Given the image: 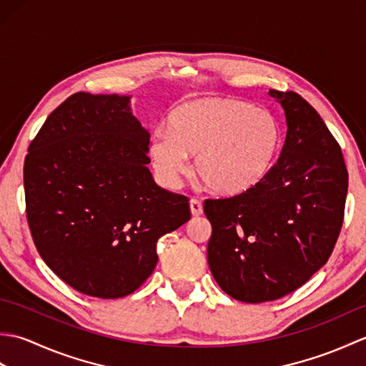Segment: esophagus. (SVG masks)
Instances as JSON below:
<instances>
[{"label":"esophagus","instance_id":"1","mask_svg":"<svg viewBox=\"0 0 366 366\" xmlns=\"http://www.w3.org/2000/svg\"><path fill=\"white\" fill-rule=\"evenodd\" d=\"M190 211H192V215L193 217H199L201 214H203V204H201V201L198 199H190Z\"/></svg>","mask_w":366,"mask_h":366}]
</instances>
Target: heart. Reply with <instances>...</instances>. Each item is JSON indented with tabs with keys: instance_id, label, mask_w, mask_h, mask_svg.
Returning <instances> with one entry per match:
<instances>
[{
	"instance_id": "b5f03b06",
	"label": "heart",
	"mask_w": 366,
	"mask_h": 366,
	"mask_svg": "<svg viewBox=\"0 0 366 366\" xmlns=\"http://www.w3.org/2000/svg\"><path fill=\"white\" fill-rule=\"evenodd\" d=\"M285 146L283 124L274 113L237 97H199L176 107L168 130L149 143L155 176L176 189L195 155V173L219 197H240L274 173Z\"/></svg>"
}]
</instances>
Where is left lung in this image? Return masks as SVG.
<instances>
[{
	"label": "left lung",
	"instance_id": "obj_1",
	"mask_svg": "<svg viewBox=\"0 0 366 366\" xmlns=\"http://www.w3.org/2000/svg\"><path fill=\"white\" fill-rule=\"evenodd\" d=\"M269 96L287 126L274 173L245 195L204 201L209 267L224 292L245 303L283 297L327 262L347 193L341 147L321 116L297 92Z\"/></svg>",
	"mask_w": 366,
	"mask_h": 366
}]
</instances>
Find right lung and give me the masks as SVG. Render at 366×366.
<instances>
[{
    "instance_id": "obj_1",
    "label": "right lung",
    "mask_w": 366,
    "mask_h": 366,
    "mask_svg": "<svg viewBox=\"0 0 366 366\" xmlns=\"http://www.w3.org/2000/svg\"><path fill=\"white\" fill-rule=\"evenodd\" d=\"M147 146L130 96L76 92L28 147L31 236L46 266L79 292L132 294L157 266V240L190 220L189 199L155 184Z\"/></svg>"
}]
</instances>
